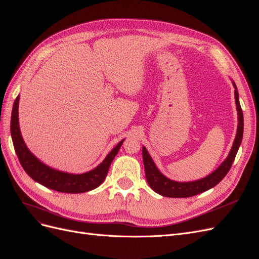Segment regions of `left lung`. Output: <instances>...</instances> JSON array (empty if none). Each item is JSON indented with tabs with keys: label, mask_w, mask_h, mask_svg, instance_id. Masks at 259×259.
Here are the masks:
<instances>
[{
	"label": "left lung",
	"mask_w": 259,
	"mask_h": 259,
	"mask_svg": "<svg viewBox=\"0 0 259 259\" xmlns=\"http://www.w3.org/2000/svg\"><path fill=\"white\" fill-rule=\"evenodd\" d=\"M233 85L235 88L234 97H235L236 110H238V116H239V123H238V131H236L233 146L227 159L216 169L215 171L201 180L193 181V182H177L166 178L164 175L160 174L157 167L155 166L153 159L150 156V154L147 153L145 147H143L142 155H143V164L145 169V178L147 183H149V186L156 192V193L166 197L194 196L215 187L216 184H218L225 178L226 175L229 172V170H230L232 162L236 156V153H238L239 146L242 141L243 127H244V119H243V112H242L240 101H239V93H238V90H236L234 82H233Z\"/></svg>",
	"instance_id": "left-lung-1"
}]
</instances>
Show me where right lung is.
Returning <instances> with one entry per match:
<instances>
[{"label": "right lung", "mask_w": 259, "mask_h": 259, "mask_svg": "<svg viewBox=\"0 0 259 259\" xmlns=\"http://www.w3.org/2000/svg\"><path fill=\"white\" fill-rule=\"evenodd\" d=\"M18 103L19 97L14 102L12 120H11V134L15 151L18 156L21 166L29 177L39 182L42 186L63 193H83L91 191L101 186V183L106 178L108 169L113 159L119 151L123 142L120 141L112 150L106 158L93 170L81 175H72L63 171L55 170L53 168L44 165L31 152L27 149L23 138L20 135L18 122Z\"/></svg>", "instance_id": "1"}]
</instances>
